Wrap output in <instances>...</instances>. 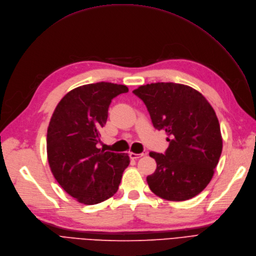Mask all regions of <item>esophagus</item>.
Listing matches in <instances>:
<instances>
[{"instance_id": "esophagus-1", "label": "esophagus", "mask_w": 256, "mask_h": 256, "mask_svg": "<svg viewBox=\"0 0 256 256\" xmlns=\"http://www.w3.org/2000/svg\"><path fill=\"white\" fill-rule=\"evenodd\" d=\"M129 156H130V158H132V160H136V158H140V156H142V153H134V152H130L129 153Z\"/></svg>"}]
</instances>
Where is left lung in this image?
<instances>
[{
	"instance_id": "left-lung-1",
	"label": "left lung",
	"mask_w": 256,
	"mask_h": 256,
	"mask_svg": "<svg viewBox=\"0 0 256 256\" xmlns=\"http://www.w3.org/2000/svg\"><path fill=\"white\" fill-rule=\"evenodd\" d=\"M134 94L145 103L154 128L168 136L165 154L149 153L156 162L147 176L150 190L172 202L196 196L212 180L222 154L216 111L198 90L182 84L152 83Z\"/></svg>"
}]
</instances>
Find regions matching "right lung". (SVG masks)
<instances>
[{
    "mask_svg": "<svg viewBox=\"0 0 256 256\" xmlns=\"http://www.w3.org/2000/svg\"><path fill=\"white\" fill-rule=\"evenodd\" d=\"M128 87L107 82L74 88L60 100L47 129L51 172L69 196L96 205L116 193L130 160L127 153L96 148L111 100Z\"/></svg>",
    "mask_w": 256,
    "mask_h": 256,
    "instance_id": "1",
    "label": "right lung"
}]
</instances>
